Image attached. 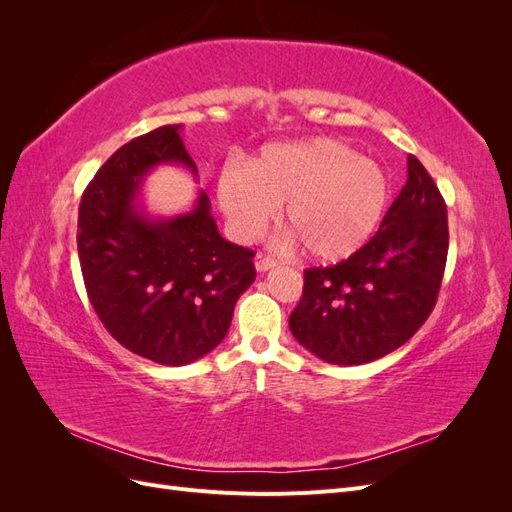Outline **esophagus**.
Instances as JSON below:
<instances>
[{
	"mask_svg": "<svg viewBox=\"0 0 512 512\" xmlns=\"http://www.w3.org/2000/svg\"><path fill=\"white\" fill-rule=\"evenodd\" d=\"M254 265H256L258 273H265V271H269V269H273L277 265V260L273 256H269V254L258 252L256 258H254Z\"/></svg>",
	"mask_w": 512,
	"mask_h": 512,
	"instance_id": "obj_1",
	"label": "esophagus"
}]
</instances>
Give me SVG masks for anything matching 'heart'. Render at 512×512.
Here are the masks:
<instances>
[{"mask_svg":"<svg viewBox=\"0 0 512 512\" xmlns=\"http://www.w3.org/2000/svg\"><path fill=\"white\" fill-rule=\"evenodd\" d=\"M230 230L258 237L284 205L282 224L309 258L339 262L376 235L391 200L386 170L335 138L262 147L243 168L226 166L215 185Z\"/></svg>","mask_w":512,"mask_h":512,"instance_id":"heart-1","label":"heart"}]
</instances>
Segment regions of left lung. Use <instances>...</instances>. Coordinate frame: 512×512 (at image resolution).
<instances>
[{"instance_id": "left-lung-1", "label": "left lung", "mask_w": 512, "mask_h": 512, "mask_svg": "<svg viewBox=\"0 0 512 512\" xmlns=\"http://www.w3.org/2000/svg\"><path fill=\"white\" fill-rule=\"evenodd\" d=\"M448 254L444 198L408 156V181L380 230L333 267L305 269L294 339L333 365H363L404 346L438 301Z\"/></svg>"}]
</instances>
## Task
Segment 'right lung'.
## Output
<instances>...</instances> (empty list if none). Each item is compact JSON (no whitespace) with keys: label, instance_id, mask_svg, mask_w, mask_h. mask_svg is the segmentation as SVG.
Masks as SVG:
<instances>
[{"label":"right lung","instance_id":"add662e5","mask_svg":"<svg viewBox=\"0 0 512 512\" xmlns=\"http://www.w3.org/2000/svg\"><path fill=\"white\" fill-rule=\"evenodd\" d=\"M198 170L181 126L119 147L87 185L79 207V260L89 301L117 342L160 365L203 359L228 333L235 303L256 280L254 252L226 241L205 192L175 218L138 207L156 166Z\"/></svg>","mask_w":512,"mask_h":512}]
</instances>
